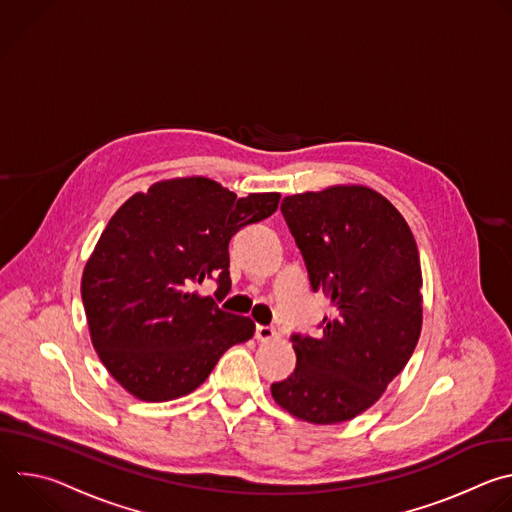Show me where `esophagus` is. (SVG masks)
<instances>
[{
	"label": "esophagus",
	"mask_w": 512,
	"mask_h": 512,
	"mask_svg": "<svg viewBox=\"0 0 512 512\" xmlns=\"http://www.w3.org/2000/svg\"><path fill=\"white\" fill-rule=\"evenodd\" d=\"M255 338H257L259 342H269V340L277 338V332H275V328H271V326H257V328H255Z\"/></svg>",
	"instance_id": "34e87169"
}]
</instances>
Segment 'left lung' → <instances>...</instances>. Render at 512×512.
Here are the masks:
<instances>
[{
    "label": "left lung",
    "mask_w": 512,
    "mask_h": 512,
    "mask_svg": "<svg viewBox=\"0 0 512 512\" xmlns=\"http://www.w3.org/2000/svg\"><path fill=\"white\" fill-rule=\"evenodd\" d=\"M285 223L302 251L312 289L332 316L314 336L294 334L296 371L271 385L275 403L316 425L373 407L409 362L423 320L421 265L401 212L358 184L285 196Z\"/></svg>",
    "instance_id": "left-lung-1"
}]
</instances>
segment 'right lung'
Masks as SVG:
<instances>
[{
    "mask_svg": "<svg viewBox=\"0 0 512 512\" xmlns=\"http://www.w3.org/2000/svg\"><path fill=\"white\" fill-rule=\"evenodd\" d=\"M279 192L237 198L202 176L137 192L111 216L89 257L81 296L91 342L133 397L162 403L198 389L255 322L218 308L231 289L229 241L277 210ZM216 276L215 298L195 285Z\"/></svg>",
    "mask_w": 512,
    "mask_h": 512,
    "instance_id": "obj_1",
    "label": "right lung"
}]
</instances>
